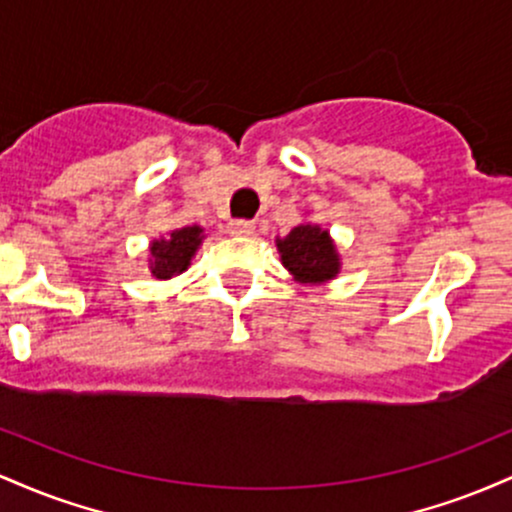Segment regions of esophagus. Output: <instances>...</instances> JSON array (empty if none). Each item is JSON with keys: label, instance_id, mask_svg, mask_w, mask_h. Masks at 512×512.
Masks as SVG:
<instances>
[{"label": "esophagus", "instance_id": "obj_1", "mask_svg": "<svg viewBox=\"0 0 512 512\" xmlns=\"http://www.w3.org/2000/svg\"><path fill=\"white\" fill-rule=\"evenodd\" d=\"M228 233H231V236H252V233H255V223L243 219L231 221L228 223Z\"/></svg>", "mask_w": 512, "mask_h": 512}]
</instances>
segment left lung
Wrapping results in <instances>:
<instances>
[{"label": "left lung", "instance_id": "1", "mask_svg": "<svg viewBox=\"0 0 512 512\" xmlns=\"http://www.w3.org/2000/svg\"><path fill=\"white\" fill-rule=\"evenodd\" d=\"M276 250L293 281L303 286H322L342 272L337 245L320 223H298L286 236H276Z\"/></svg>", "mask_w": 512, "mask_h": 512}]
</instances>
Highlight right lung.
Here are the masks:
<instances>
[{
    "label": "right lung",
    "mask_w": 512,
    "mask_h": 512,
    "mask_svg": "<svg viewBox=\"0 0 512 512\" xmlns=\"http://www.w3.org/2000/svg\"><path fill=\"white\" fill-rule=\"evenodd\" d=\"M204 240V228L192 223V226H182L170 231L168 236L154 238L149 245V272L158 281H168L173 276L187 272L192 264V257L197 255L199 245Z\"/></svg>",
    "instance_id": "add662e5"
}]
</instances>
